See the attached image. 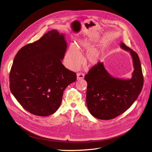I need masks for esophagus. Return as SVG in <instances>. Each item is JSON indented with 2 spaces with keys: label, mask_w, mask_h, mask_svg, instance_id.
Listing matches in <instances>:
<instances>
[{
  "label": "esophagus",
  "mask_w": 152,
  "mask_h": 152,
  "mask_svg": "<svg viewBox=\"0 0 152 152\" xmlns=\"http://www.w3.org/2000/svg\"><path fill=\"white\" fill-rule=\"evenodd\" d=\"M84 78V74H81V73H78L77 74V80H82Z\"/></svg>",
  "instance_id": "34e87169"
}]
</instances>
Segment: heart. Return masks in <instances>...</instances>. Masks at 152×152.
Here are the masks:
<instances>
[{
    "label": "heart",
    "mask_w": 152,
    "mask_h": 152,
    "mask_svg": "<svg viewBox=\"0 0 152 152\" xmlns=\"http://www.w3.org/2000/svg\"><path fill=\"white\" fill-rule=\"evenodd\" d=\"M91 47V45L86 41H80L77 46L72 45L67 51L64 62L66 66L72 70H77L82 62L81 56L82 50H87ZM101 57V51L95 48H92L87 51L85 55V61L87 64L91 66H94L98 64Z\"/></svg>",
    "instance_id": "obj_1"
}]
</instances>
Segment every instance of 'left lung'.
Wrapping results in <instances>:
<instances>
[{"label":"left lung","mask_w":152,"mask_h":152,"mask_svg":"<svg viewBox=\"0 0 152 152\" xmlns=\"http://www.w3.org/2000/svg\"><path fill=\"white\" fill-rule=\"evenodd\" d=\"M120 47L129 52L134 70L130 79L110 75L103 62L93 67L85 77L87 82L86 105L96 118L110 120L126 111L137 99L144 84L139 58L136 52L120 43Z\"/></svg>","instance_id":"1"}]
</instances>
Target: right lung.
I'll list each match as a JSON object with an SVG mask.
<instances>
[{
  "instance_id": "add662e5",
  "label": "right lung",
  "mask_w": 152,
  "mask_h": 152,
  "mask_svg": "<svg viewBox=\"0 0 152 152\" xmlns=\"http://www.w3.org/2000/svg\"><path fill=\"white\" fill-rule=\"evenodd\" d=\"M67 49L65 35L53 29L37 41L21 48L10 73V89L23 107L46 117L61 105L66 88L76 74L62 64Z\"/></svg>"
}]
</instances>
